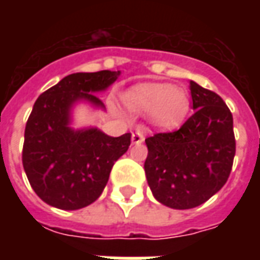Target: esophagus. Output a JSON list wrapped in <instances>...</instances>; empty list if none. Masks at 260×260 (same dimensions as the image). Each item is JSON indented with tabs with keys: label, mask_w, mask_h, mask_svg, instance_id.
<instances>
[{
	"label": "esophagus",
	"mask_w": 260,
	"mask_h": 260,
	"mask_svg": "<svg viewBox=\"0 0 260 260\" xmlns=\"http://www.w3.org/2000/svg\"><path fill=\"white\" fill-rule=\"evenodd\" d=\"M145 141V135H143V132L141 129H136L134 134H132V143H135V145H139L142 142Z\"/></svg>",
	"instance_id": "34e87169"
}]
</instances>
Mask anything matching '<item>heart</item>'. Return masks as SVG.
<instances>
[{
  "mask_svg": "<svg viewBox=\"0 0 260 260\" xmlns=\"http://www.w3.org/2000/svg\"><path fill=\"white\" fill-rule=\"evenodd\" d=\"M125 104L135 113H150L153 124L175 128L189 111V97L185 89L169 83H143L132 87L124 97Z\"/></svg>",
  "mask_w": 260,
  "mask_h": 260,
  "instance_id": "b5f03b06",
  "label": "heart"
}]
</instances>
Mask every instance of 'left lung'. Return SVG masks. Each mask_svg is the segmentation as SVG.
I'll return each mask as SVG.
<instances>
[{"label":"left lung","instance_id":"left-lung-1","mask_svg":"<svg viewBox=\"0 0 260 260\" xmlns=\"http://www.w3.org/2000/svg\"><path fill=\"white\" fill-rule=\"evenodd\" d=\"M195 113L174 132L145 139L147 184L171 209H192L209 201L227 182L235 156L233 114L223 99L189 82Z\"/></svg>","mask_w":260,"mask_h":260}]
</instances>
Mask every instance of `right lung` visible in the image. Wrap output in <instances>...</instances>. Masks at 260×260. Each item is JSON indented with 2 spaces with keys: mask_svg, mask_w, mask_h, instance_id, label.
Masks as SVG:
<instances>
[{
  "mask_svg": "<svg viewBox=\"0 0 260 260\" xmlns=\"http://www.w3.org/2000/svg\"><path fill=\"white\" fill-rule=\"evenodd\" d=\"M119 71L78 72L42 93L25 128L22 163L33 191L47 205L78 210L90 205L107 185L114 163L131 145V134L118 138L97 128H71L75 103L104 108L94 94L118 79Z\"/></svg>",
  "mask_w": 260,
  "mask_h": 260,
  "instance_id": "obj_1",
  "label": "right lung"
}]
</instances>
